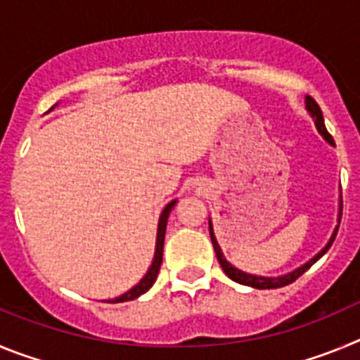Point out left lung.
Wrapping results in <instances>:
<instances>
[{
    "label": "left lung",
    "mask_w": 360,
    "mask_h": 360,
    "mask_svg": "<svg viewBox=\"0 0 360 360\" xmlns=\"http://www.w3.org/2000/svg\"><path fill=\"white\" fill-rule=\"evenodd\" d=\"M304 104H307V110L308 113H310V117L314 119V122H316V128L317 131L323 135V139L326 142H330V144H333V139L332 135H330L328 131H326V126H324V119H323V111H321L319 104L314 101V98L310 97V95H307V98H304ZM341 214H342V200L341 203H339V218H337V224H341ZM337 231H339V225L335 227V231H333L332 238H330V241L326 243V247H324L323 250H321L319 254H316V256L311 257L310 262H307L304 265H301L299 269L292 270V272H288V274L285 276H278V278H265V276H254V274H247V272H243V270L236 269V266H232L231 263L225 259L224 252H221V249H219L218 241H216V236H214V231H212V224L211 219H209V234H211V241H212V247H214V252H216V257H218L219 265H221V269H224L225 274L229 276V278L232 279V281L240 283V285H247V287H252V288H259V290H266V288H281V287H287V285H290V283H294L295 279L299 278V276H303L304 272H307L308 269H310L314 263L319 259V257H323L324 254H326V250L332 247L333 240H335L337 236Z\"/></svg>",
    "instance_id": "left-lung-1"
}]
</instances>
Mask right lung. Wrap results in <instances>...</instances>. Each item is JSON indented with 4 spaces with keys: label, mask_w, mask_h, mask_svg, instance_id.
Instances as JSON below:
<instances>
[{
    "label": "right lung",
    "mask_w": 360,
    "mask_h": 360,
    "mask_svg": "<svg viewBox=\"0 0 360 360\" xmlns=\"http://www.w3.org/2000/svg\"><path fill=\"white\" fill-rule=\"evenodd\" d=\"M174 203H176V200H173V202L167 203V205H165V207H164V211H162L160 219H158L157 247H155V257H153L151 266H149V270H148V272H146L144 278H142L141 283H139V285H135V287H133L131 290L126 292V294L119 295V297H115V299H108V303H124V301H131V299H136V297H139V295H142V294H144V292H148L149 288L153 287V283L157 281L158 270H160V265H162V254H164L165 227H167V218H169V212L173 211Z\"/></svg>",
    "instance_id": "1"
}]
</instances>
